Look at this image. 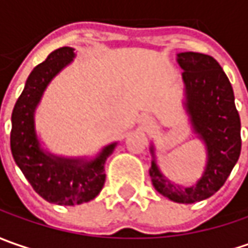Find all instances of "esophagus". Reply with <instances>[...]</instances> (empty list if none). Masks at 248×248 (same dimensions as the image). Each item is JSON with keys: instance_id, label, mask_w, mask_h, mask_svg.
I'll return each instance as SVG.
<instances>
[{"instance_id": "obj_1", "label": "esophagus", "mask_w": 248, "mask_h": 248, "mask_svg": "<svg viewBox=\"0 0 248 248\" xmlns=\"http://www.w3.org/2000/svg\"><path fill=\"white\" fill-rule=\"evenodd\" d=\"M138 124H139V128L140 129H145L149 128L150 125H152V119L146 116V114H143V116H140L138 120Z\"/></svg>"}]
</instances>
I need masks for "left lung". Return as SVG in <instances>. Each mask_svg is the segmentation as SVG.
Wrapping results in <instances>:
<instances>
[{"label":"left lung","instance_id":"left-lung-1","mask_svg":"<svg viewBox=\"0 0 248 248\" xmlns=\"http://www.w3.org/2000/svg\"><path fill=\"white\" fill-rule=\"evenodd\" d=\"M176 62L184 70V108L189 124L196 138L204 143V171L195 185H178L160 171L152 143L149 175L160 195L175 203L192 204L218 192L237 163L242 150L240 117L229 78L213 56L181 52L176 55Z\"/></svg>","mask_w":248,"mask_h":248}]
</instances>
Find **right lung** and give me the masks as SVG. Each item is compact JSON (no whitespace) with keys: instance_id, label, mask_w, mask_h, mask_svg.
Instances as JSON below:
<instances>
[{"instance_id":"add662e5","label":"right lung","mask_w":248,"mask_h":248,"mask_svg":"<svg viewBox=\"0 0 248 248\" xmlns=\"http://www.w3.org/2000/svg\"><path fill=\"white\" fill-rule=\"evenodd\" d=\"M74 48L62 46L48 55L27 77L15 103L11 152L33 189L49 203L76 205L99 195L105 185V164L117 142L103 146L95 157H66L44 149L35 129V110L49 82L74 61Z\"/></svg>"}]
</instances>
